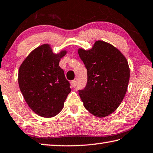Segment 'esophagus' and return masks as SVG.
<instances>
[{
    "instance_id": "1",
    "label": "esophagus",
    "mask_w": 153,
    "mask_h": 153,
    "mask_svg": "<svg viewBox=\"0 0 153 153\" xmlns=\"http://www.w3.org/2000/svg\"><path fill=\"white\" fill-rule=\"evenodd\" d=\"M71 84L72 86H73V87H74V86H76V80H72V81L71 82Z\"/></svg>"
}]
</instances>
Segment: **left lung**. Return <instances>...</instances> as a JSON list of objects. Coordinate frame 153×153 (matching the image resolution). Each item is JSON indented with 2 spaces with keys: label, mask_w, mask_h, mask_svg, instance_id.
<instances>
[{
  "label": "left lung",
  "mask_w": 153,
  "mask_h": 153,
  "mask_svg": "<svg viewBox=\"0 0 153 153\" xmlns=\"http://www.w3.org/2000/svg\"><path fill=\"white\" fill-rule=\"evenodd\" d=\"M87 70V82L79 90L86 110L97 117L112 113L127 91L130 69L125 56L109 43L98 41L91 50L79 48Z\"/></svg>",
  "instance_id": "obj_1"
}]
</instances>
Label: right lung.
<instances>
[{
  "mask_svg": "<svg viewBox=\"0 0 153 153\" xmlns=\"http://www.w3.org/2000/svg\"><path fill=\"white\" fill-rule=\"evenodd\" d=\"M67 52L54 54L48 45H42L29 54L19 71V85L29 107L41 117L50 118L62 111L70 93V83L59 67Z\"/></svg>",
  "mask_w": 153,
  "mask_h": 153,
  "instance_id": "1",
  "label": "right lung"
}]
</instances>
